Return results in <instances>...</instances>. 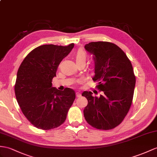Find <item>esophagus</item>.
I'll use <instances>...</instances> for the list:
<instances>
[{"mask_svg":"<svg viewBox=\"0 0 157 157\" xmlns=\"http://www.w3.org/2000/svg\"><path fill=\"white\" fill-rule=\"evenodd\" d=\"M76 97H81V94L80 93H78V92H77V93H76Z\"/></svg>","mask_w":157,"mask_h":157,"instance_id":"34e87169","label":"esophagus"}]
</instances>
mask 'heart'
Wrapping results in <instances>:
<instances>
[{"mask_svg":"<svg viewBox=\"0 0 157 157\" xmlns=\"http://www.w3.org/2000/svg\"><path fill=\"white\" fill-rule=\"evenodd\" d=\"M75 59L76 63H86V60L87 59V54L86 52L82 49H79L76 51L75 54Z\"/></svg>","mask_w":157,"mask_h":157,"instance_id":"1","label":"heart"}]
</instances>
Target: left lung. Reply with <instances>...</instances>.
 Masks as SVG:
<instances>
[{
    "mask_svg": "<svg viewBox=\"0 0 157 157\" xmlns=\"http://www.w3.org/2000/svg\"><path fill=\"white\" fill-rule=\"evenodd\" d=\"M85 48L94 55V81L102 92L99 97L85 91L88 105L84 116L91 127L110 130L119 125L128 112L132 102L136 76L131 60L120 47L105 41L91 42Z\"/></svg>",
    "mask_w": 157,
    "mask_h": 157,
    "instance_id": "1",
    "label": "left lung"
}]
</instances>
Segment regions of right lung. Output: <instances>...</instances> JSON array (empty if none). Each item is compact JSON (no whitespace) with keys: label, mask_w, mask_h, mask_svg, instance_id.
<instances>
[{"label":"right lung","mask_w":157,"mask_h":157,"mask_svg":"<svg viewBox=\"0 0 157 157\" xmlns=\"http://www.w3.org/2000/svg\"><path fill=\"white\" fill-rule=\"evenodd\" d=\"M74 47L41 45L27 55L17 72L14 93L25 117L42 130L59 127L65 121L68 110L75 99L69 88L59 90L52 86L57 68Z\"/></svg>","instance_id":"1"}]
</instances>
